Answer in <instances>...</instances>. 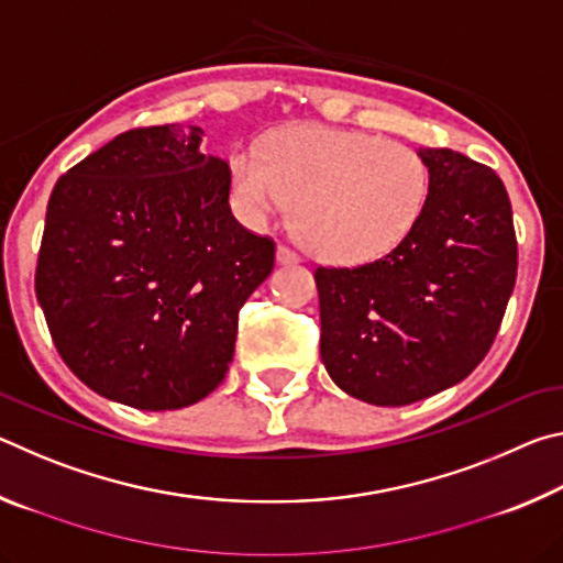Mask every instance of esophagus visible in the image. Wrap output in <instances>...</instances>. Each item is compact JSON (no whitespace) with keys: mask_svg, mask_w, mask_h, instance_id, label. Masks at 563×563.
Here are the masks:
<instances>
[{"mask_svg":"<svg viewBox=\"0 0 563 563\" xmlns=\"http://www.w3.org/2000/svg\"><path fill=\"white\" fill-rule=\"evenodd\" d=\"M300 261V255L292 251V247H288V245H280L278 247V263L280 265H295Z\"/></svg>","mask_w":563,"mask_h":563,"instance_id":"obj_1","label":"esophagus"}]
</instances>
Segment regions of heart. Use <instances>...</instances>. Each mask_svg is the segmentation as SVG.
<instances>
[{"instance_id":"obj_1","label":"heart","mask_w":563,"mask_h":563,"mask_svg":"<svg viewBox=\"0 0 563 563\" xmlns=\"http://www.w3.org/2000/svg\"><path fill=\"white\" fill-rule=\"evenodd\" d=\"M238 201L265 221L288 211L302 241L332 263H367L397 247L430 196V168L412 146L373 133L292 126L263 151L231 158Z\"/></svg>"}]
</instances>
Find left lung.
Masks as SVG:
<instances>
[{"label":"left lung","instance_id":"8db88e82","mask_svg":"<svg viewBox=\"0 0 563 563\" xmlns=\"http://www.w3.org/2000/svg\"><path fill=\"white\" fill-rule=\"evenodd\" d=\"M430 196L402 243L355 268H320V357L347 395L402 407L472 373L517 283L501 178L452 148H419Z\"/></svg>","mask_w":563,"mask_h":563}]
</instances>
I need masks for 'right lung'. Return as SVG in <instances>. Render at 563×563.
I'll return each instance as SVG.
<instances>
[{
    "mask_svg": "<svg viewBox=\"0 0 563 563\" xmlns=\"http://www.w3.org/2000/svg\"><path fill=\"white\" fill-rule=\"evenodd\" d=\"M198 126L131 129L56 180L34 288L66 367L101 397L180 409L223 383L275 243L235 221Z\"/></svg>",
    "mask_w": 563,
    "mask_h": 563,
    "instance_id": "1",
    "label": "right lung"
}]
</instances>
